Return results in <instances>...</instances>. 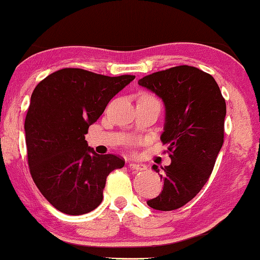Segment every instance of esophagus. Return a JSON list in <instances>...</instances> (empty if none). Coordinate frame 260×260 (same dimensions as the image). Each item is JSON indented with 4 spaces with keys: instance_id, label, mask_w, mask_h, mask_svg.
<instances>
[{
    "instance_id": "obj_1",
    "label": "esophagus",
    "mask_w": 260,
    "mask_h": 260,
    "mask_svg": "<svg viewBox=\"0 0 260 260\" xmlns=\"http://www.w3.org/2000/svg\"><path fill=\"white\" fill-rule=\"evenodd\" d=\"M129 169L131 170H135V171H141V170H146L147 166L142 163H129Z\"/></svg>"
}]
</instances>
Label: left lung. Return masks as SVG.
<instances>
[{"instance_id":"left-lung-1","label":"left lung","mask_w":260,"mask_h":260,"mask_svg":"<svg viewBox=\"0 0 260 260\" xmlns=\"http://www.w3.org/2000/svg\"><path fill=\"white\" fill-rule=\"evenodd\" d=\"M166 108L160 141L170 151V166L162 168L158 197L147 201L157 211H174L191 201L211 176L223 145L225 101L209 74L178 66L139 80ZM152 169L159 174L157 166Z\"/></svg>"}]
</instances>
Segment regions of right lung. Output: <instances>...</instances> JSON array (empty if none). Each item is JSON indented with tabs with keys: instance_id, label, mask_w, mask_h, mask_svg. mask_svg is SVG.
I'll use <instances>...</instances> for the list:
<instances>
[{
	"instance_id": "add662e5",
	"label": "right lung",
	"mask_w": 260,
	"mask_h": 260,
	"mask_svg": "<svg viewBox=\"0 0 260 260\" xmlns=\"http://www.w3.org/2000/svg\"><path fill=\"white\" fill-rule=\"evenodd\" d=\"M134 78L64 68L35 88L24 125L28 167L41 194L57 211H93L103 200L106 177L125 166L115 155H98L84 135Z\"/></svg>"
}]
</instances>
